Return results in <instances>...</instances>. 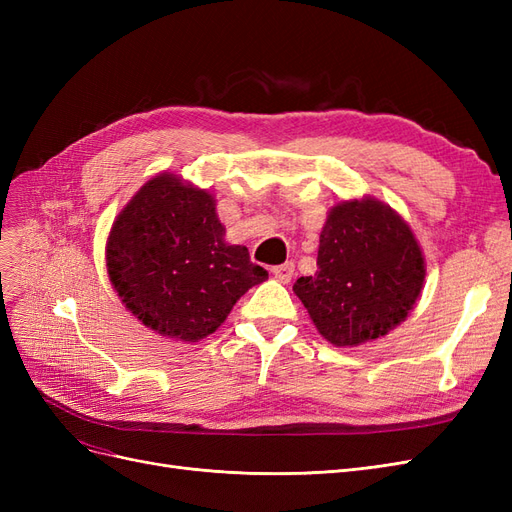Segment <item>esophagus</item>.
I'll return each mask as SVG.
<instances>
[{"label":"esophagus","instance_id":"1","mask_svg":"<svg viewBox=\"0 0 512 512\" xmlns=\"http://www.w3.org/2000/svg\"><path fill=\"white\" fill-rule=\"evenodd\" d=\"M277 280L280 282H290L292 280V275H294V265L292 262H284V265H277V267H273V271H271Z\"/></svg>","mask_w":512,"mask_h":512}]
</instances>
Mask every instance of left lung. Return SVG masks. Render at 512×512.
<instances>
[{"label":"left lung","instance_id":"1","mask_svg":"<svg viewBox=\"0 0 512 512\" xmlns=\"http://www.w3.org/2000/svg\"><path fill=\"white\" fill-rule=\"evenodd\" d=\"M425 286V256L401 215L374 196L342 200L320 230L318 271L292 290L329 344L354 348L408 318Z\"/></svg>","mask_w":512,"mask_h":512}]
</instances>
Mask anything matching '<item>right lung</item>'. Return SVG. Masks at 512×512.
Returning a JSON list of instances; mask_svg holds the SVG:
<instances>
[{"label": "right lung", "instance_id": "add662e5", "mask_svg": "<svg viewBox=\"0 0 512 512\" xmlns=\"http://www.w3.org/2000/svg\"><path fill=\"white\" fill-rule=\"evenodd\" d=\"M224 235L213 194L173 173L151 177L106 239V271L121 303L162 337L205 339L269 277Z\"/></svg>", "mask_w": 512, "mask_h": 512}]
</instances>
